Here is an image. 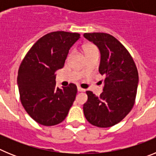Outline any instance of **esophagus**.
Wrapping results in <instances>:
<instances>
[{
	"label": "esophagus",
	"mask_w": 156,
	"mask_h": 156,
	"mask_svg": "<svg viewBox=\"0 0 156 156\" xmlns=\"http://www.w3.org/2000/svg\"><path fill=\"white\" fill-rule=\"evenodd\" d=\"M77 90H78V91H80V92L85 91V89H83V88H81L80 87H77Z\"/></svg>",
	"instance_id": "1"
}]
</instances>
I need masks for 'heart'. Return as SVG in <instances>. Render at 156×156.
Instances as JSON below:
<instances>
[{
  "mask_svg": "<svg viewBox=\"0 0 156 156\" xmlns=\"http://www.w3.org/2000/svg\"><path fill=\"white\" fill-rule=\"evenodd\" d=\"M83 51H84V54L87 55L88 54L92 53L94 51H98V48L95 45L89 44H87L83 47Z\"/></svg>",
  "mask_w": 156,
  "mask_h": 156,
  "instance_id": "heart-1",
  "label": "heart"
}]
</instances>
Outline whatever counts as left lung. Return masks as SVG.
Here are the masks:
<instances>
[{
    "label": "left lung",
    "instance_id": "obj_1",
    "mask_svg": "<svg viewBox=\"0 0 156 156\" xmlns=\"http://www.w3.org/2000/svg\"><path fill=\"white\" fill-rule=\"evenodd\" d=\"M101 53L99 73L105 76L103 92L96 96L87 90L83 113L90 124L110 127L124 119L135 102L138 73L133 58L113 36L105 33L84 34Z\"/></svg>",
    "mask_w": 156,
    "mask_h": 156
}]
</instances>
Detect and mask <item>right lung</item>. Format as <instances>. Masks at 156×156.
Segmentation results:
<instances>
[{
  "label": "right lung",
  "instance_id": "1",
  "mask_svg": "<svg viewBox=\"0 0 156 156\" xmlns=\"http://www.w3.org/2000/svg\"><path fill=\"white\" fill-rule=\"evenodd\" d=\"M80 38L77 33H49L33 45L19 66L21 103L32 119L43 126L62 122L75 101L76 86L56 87L55 73L63 68L70 48Z\"/></svg>",
  "mask_w": 156,
  "mask_h": 156
}]
</instances>
